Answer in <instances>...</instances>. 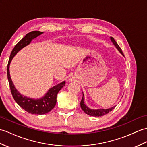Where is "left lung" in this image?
<instances>
[{
	"label": "left lung",
	"mask_w": 147,
	"mask_h": 147,
	"mask_svg": "<svg viewBox=\"0 0 147 147\" xmlns=\"http://www.w3.org/2000/svg\"><path fill=\"white\" fill-rule=\"evenodd\" d=\"M110 39L111 40V42L113 43L114 45L117 47V49L120 51V53L123 55V53L122 52V50L120 48V47L118 46V44H117V42L115 41V40L114 39L113 37H110ZM124 56V55H123ZM81 109L83 110V111L85 113L90 115V116H93V117H101V116H103L106 114L108 113L110 111H111L113 109L116 107V106H114L113 107L108 108V109H97V110H93V109H91L90 108H88L87 106L85 105L84 102V94L83 93V98H82V100L81 101Z\"/></svg>",
	"instance_id": "obj_1"
}]
</instances>
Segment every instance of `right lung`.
<instances>
[{
    "mask_svg": "<svg viewBox=\"0 0 147 147\" xmlns=\"http://www.w3.org/2000/svg\"><path fill=\"white\" fill-rule=\"evenodd\" d=\"M42 34H43V32L40 31H32L27 34L24 37H23L12 49L9 59L7 69L9 86L14 100L25 111L29 113L35 115L46 114L47 113L49 112L51 110H52V109L54 108L56 104V98L58 92L60 91V90L63 86H65V81H63L62 83L50 88L48 91L47 92V93L41 98L33 99L27 98L20 94L15 88L14 85H13L12 83L11 76H10L9 66L13 56L20 49L28 45L32 39L41 35Z\"/></svg>",
    "mask_w": 147,
    "mask_h": 147,
    "instance_id": "add662e5",
    "label": "right lung"
}]
</instances>
